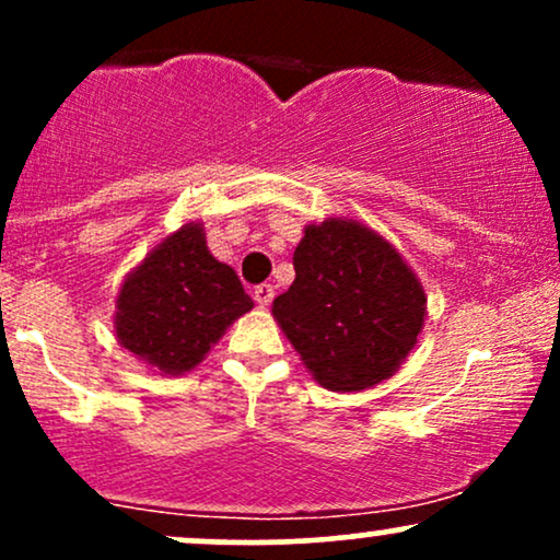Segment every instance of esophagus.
Instances as JSON below:
<instances>
[{"label": "esophagus", "instance_id": "esophagus-1", "mask_svg": "<svg viewBox=\"0 0 560 560\" xmlns=\"http://www.w3.org/2000/svg\"><path fill=\"white\" fill-rule=\"evenodd\" d=\"M271 300H273V287H271V284L255 287V302H258L260 307L271 305Z\"/></svg>", "mask_w": 560, "mask_h": 560}]
</instances>
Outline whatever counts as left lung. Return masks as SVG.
I'll return each instance as SVG.
<instances>
[{
  "instance_id": "left-lung-1",
  "label": "left lung",
  "mask_w": 560,
  "mask_h": 560,
  "mask_svg": "<svg viewBox=\"0 0 560 560\" xmlns=\"http://www.w3.org/2000/svg\"><path fill=\"white\" fill-rule=\"evenodd\" d=\"M273 318L324 389L363 392L400 371L427 318L419 276L352 218L307 223Z\"/></svg>"
}]
</instances>
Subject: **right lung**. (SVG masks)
I'll list each match as a JSON object with an SVG mask.
<instances>
[{
  "label": "right lung",
  "instance_id": "add662e5",
  "mask_svg": "<svg viewBox=\"0 0 560 560\" xmlns=\"http://www.w3.org/2000/svg\"><path fill=\"white\" fill-rule=\"evenodd\" d=\"M253 300L240 276L215 260L199 221L184 223L126 276L115 300V337L160 376H182L205 361Z\"/></svg>",
  "mask_w": 560,
  "mask_h": 560
}]
</instances>
